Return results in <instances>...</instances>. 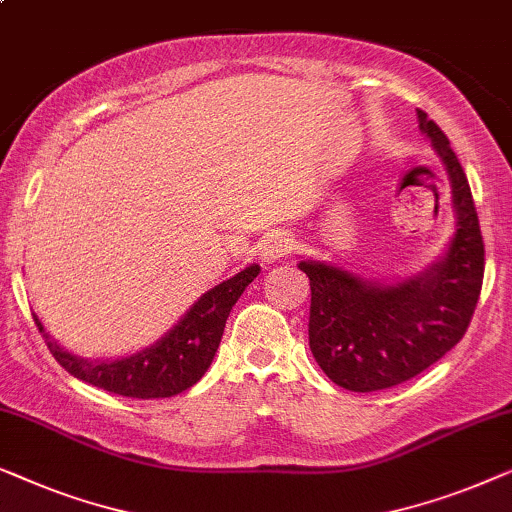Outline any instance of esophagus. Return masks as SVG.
<instances>
[{"instance_id": "1", "label": "esophagus", "mask_w": 512, "mask_h": 512, "mask_svg": "<svg viewBox=\"0 0 512 512\" xmlns=\"http://www.w3.org/2000/svg\"><path fill=\"white\" fill-rule=\"evenodd\" d=\"M292 250H294L292 234L278 232L273 234L271 239H266V243L262 246V259L264 262H276V259H283L290 255Z\"/></svg>"}]
</instances>
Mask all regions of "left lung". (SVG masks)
Listing matches in <instances>:
<instances>
[{
    "label": "left lung",
    "mask_w": 512,
    "mask_h": 512,
    "mask_svg": "<svg viewBox=\"0 0 512 512\" xmlns=\"http://www.w3.org/2000/svg\"><path fill=\"white\" fill-rule=\"evenodd\" d=\"M417 120L450 176L455 234L445 253L394 283L299 262L311 280V352L327 378L350 392L387 390L429 369L462 341L480 297L485 246L469 181L441 127L420 109Z\"/></svg>",
    "instance_id": "1"
}]
</instances>
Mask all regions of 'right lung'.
I'll list each match as a JSON object with an SVG mask.
<instances>
[{
    "label": "right lung",
    "instance_id": "right-lung-1",
    "mask_svg": "<svg viewBox=\"0 0 512 512\" xmlns=\"http://www.w3.org/2000/svg\"><path fill=\"white\" fill-rule=\"evenodd\" d=\"M259 264H250L229 280L201 294L181 320L153 345L134 355L118 359H88L64 350L43 329L34 315L39 331L46 338L50 352L71 376L102 387L106 392L132 399H167L199 383L218 352L222 331L232 306L243 290L253 283Z\"/></svg>",
    "mask_w": 512,
    "mask_h": 512
}]
</instances>
